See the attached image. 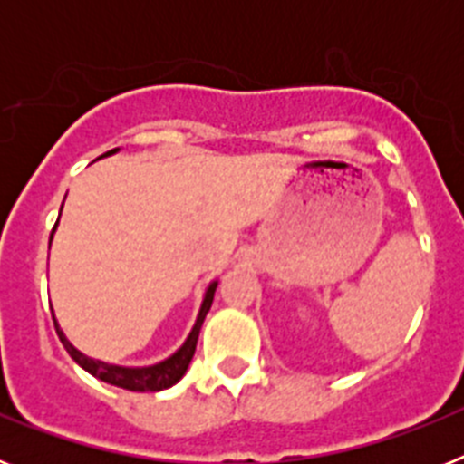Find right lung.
Here are the masks:
<instances>
[{"mask_svg": "<svg viewBox=\"0 0 464 464\" xmlns=\"http://www.w3.org/2000/svg\"><path fill=\"white\" fill-rule=\"evenodd\" d=\"M113 153H118V149L109 150V153H104V155H113ZM60 211H63V208H60ZM55 229H57V223L51 232V241H53V235H55ZM216 288H218V281L208 283V288H207V293H204V299H202V306H199V314H197V321H195V325H192L188 339L183 342V346L179 348L176 353H171L167 360L149 364V367H121V364H109V362H102V360L88 358V355L81 353L79 348L72 346V342L64 337V332L60 330V325H57L55 318H53V321H55L57 337H60L63 346L67 348V353L72 355V358L76 360V362H79L81 367L88 372V374H92L94 379H100V381H104V383H111V385H118V388H125V391L158 392V391H165V388H171L174 383H179V381L183 379V374L188 372V364H190L192 355H195L197 337H199L202 323L213 304V295H216Z\"/></svg>", "mask_w": 464, "mask_h": 464, "instance_id": "1", "label": "right lung"}]
</instances>
